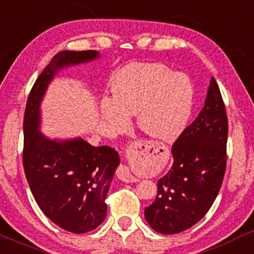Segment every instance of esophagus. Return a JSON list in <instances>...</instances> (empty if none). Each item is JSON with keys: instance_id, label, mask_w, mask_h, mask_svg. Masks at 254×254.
Listing matches in <instances>:
<instances>
[{"instance_id": "34e87169", "label": "esophagus", "mask_w": 254, "mask_h": 254, "mask_svg": "<svg viewBox=\"0 0 254 254\" xmlns=\"http://www.w3.org/2000/svg\"><path fill=\"white\" fill-rule=\"evenodd\" d=\"M118 175H119V178L125 182H136L138 181V179H136L135 176L132 175V173L129 172V169H128L127 165H125V164L120 165V168L118 170Z\"/></svg>"}]
</instances>
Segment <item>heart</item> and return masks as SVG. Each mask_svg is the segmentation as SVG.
Wrapping results in <instances>:
<instances>
[{
    "mask_svg": "<svg viewBox=\"0 0 254 254\" xmlns=\"http://www.w3.org/2000/svg\"><path fill=\"white\" fill-rule=\"evenodd\" d=\"M112 99L102 102L105 125L114 133L126 130L136 114L144 133L163 141L181 134L192 110L193 90L186 76L162 64H132L116 73Z\"/></svg>",
    "mask_w": 254,
    "mask_h": 254,
    "instance_id": "heart-1",
    "label": "heart"
}]
</instances>
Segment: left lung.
I'll use <instances>...</instances> for the list:
<instances>
[{
    "mask_svg": "<svg viewBox=\"0 0 254 254\" xmlns=\"http://www.w3.org/2000/svg\"><path fill=\"white\" fill-rule=\"evenodd\" d=\"M228 119L215 78L196 119L172 147L173 165L157 182V196L145 218L161 234L184 232L206 215L222 186L227 165Z\"/></svg>",
    "mask_w": 254,
    "mask_h": 254,
    "instance_id": "1",
    "label": "left lung"
}]
</instances>
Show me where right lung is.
Segmentation results:
<instances>
[{
    "label": "right lung",
    "mask_w": 254,
    "mask_h": 254,
    "mask_svg": "<svg viewBox=\"0 0 254 254\" xmlns=\"http://www.w3.org/2000/svg\"><path fill=\"white\" fill-rule=\"evenodd\" d=\"M98 51H60L28 95L24 116L22 164L37 204L51 222L74 234L96 229L107 215V198L119 153L81 138L56 140L39 130L41 102L59 70L92 61Z\"/></svg>",
    "instance_id": "1"
}]
</instances>
